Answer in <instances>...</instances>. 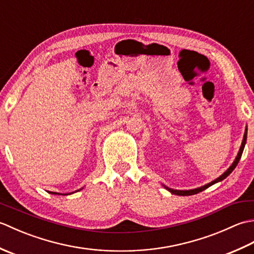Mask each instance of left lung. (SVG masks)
<instances>
[{"instance_id": "1", "label": "left lung", "mask_w": 254, "mask_h": 254, "mask_svg": "<svg viewBox=\"0 0 254 254\" xmlns=\"http://www.w3.org/2000/svg\"><path fill=\"white\" fill-rule=\"evenodd\" d=\"M246 142H247V128H246V132H245V135H244V139H242V144H241V147H240V149H239V153H238V155H237V157H236L235 161H234V163H233V165H231V166L229 167V168L227 169V171H225L222 176H220L219 178H217L216 180L212 181V182H210V183H208V185L204 186V187L197 188V189H194V190H188V191H181V190H172V189H169V188H167V187H165V188H166L167 190H168V191H170L172 194H177V195H182V196H186V195H193V194H196V193H198V192H202V191H204V190H205V189H207L208 187L213 186L214 183H216V182H219V181L224 180L226 177H228V176L231 174V172H233V170L236 168V166L238 165L239 160H240V158H241L242 152H244V148H245Z\"/></svg>"}]
</instances>
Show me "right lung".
Instances as JSON below:
<instances>
[{
    "label": "right lung",
    "mask_w": 254,
    "mask_h": 254,
    "mask_svg": "<svg viewBox=\"0 0 254 254\" xmlns=\"http://www.w3.org/2000/svg\"><path fill=\"white\" fill-rule=\"evenodd\" d=\"M53 193V192H52ZM53 194H57V193H53ZM65 195H66V194H65Z\"/></svg>",
    "instance_id": "add662e5"
}]
</instances>
